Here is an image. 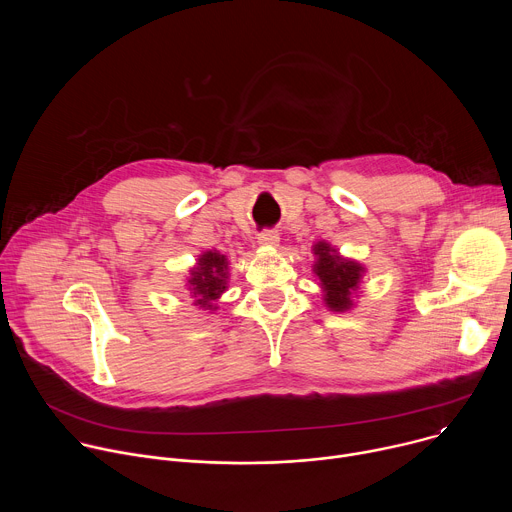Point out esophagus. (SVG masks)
Returning a JSON list of instances; mask_svg holds the SVG:
<instances>
[{
    "instance_id": "34e87169",
    "label": "esophagus",
    "mask_w": 512,
    "mask_h": 512,
    "mask_svg": "<svg viewBox=\"0 0 512 512\" xmlns=\"http://www.w3.org/2000/svg\"><path fill=\"white\" fill-rule=\"evenodd\" d=\"M257 243L263 247H275L279 243V235L277 231H261L257 235Z\"/></svg>"
}]
</instances>
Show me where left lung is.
<instances>
[{
	"label": "left lung",
	"mask_w": 512,
	"mask_h": 512,
	"mask_svg": "<svg viewBox=\"0 0 512 512\" xmlns=\"http://www.w3.org/2000/svg\"><path fill=\"white\" fill-rule=\"evenodd\" d=\"M318 261L314 265L316 275L324 287V300L330 310L344 312L352 306V291L358 287L362 267L354 261H346L336 255L328 243H318L314 247Z\"/></svg>",
	"instance_id": "8db88e82"
}]
</instances>
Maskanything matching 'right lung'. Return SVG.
<instances>
[{
    "instance_id": "obj_1",
    "label": "right lung",
    "mask_w": 512,
    "mask_h": 512,
    "mask_svg": "<svg viewBox=\"0 0 512 512\" xmlns=\"http://www.w3.org/2000/svg\"><path fill=\"white\" fill-rule=\"evenodd\" d=\"M227 259L216 251H206L200 255L198 265L192 269L188 279L190 291L196 298V306L204 310H216L212 304L227 289Z\"/></svg>"
}]
</instances>
